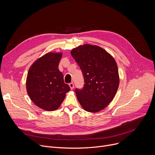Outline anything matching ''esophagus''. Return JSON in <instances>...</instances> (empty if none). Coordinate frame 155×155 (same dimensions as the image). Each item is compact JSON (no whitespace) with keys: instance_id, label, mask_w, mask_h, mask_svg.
<instances>
[{"instance_id":"34e87169","label":"esophagus","mask_w":155,"mask_h":155,"mask_svg":"<svg viewBox=\"0 0 155 155\" xmlns=\"http://www.w3.org/2000/svg\"><path fill=\"white\" fill-rule=\"evenodd\" d=\"M69 86H70V88H71V90H72V89L74 88V84H73V82L70 83V84H69Z\"/></svg>"}]
</instances>
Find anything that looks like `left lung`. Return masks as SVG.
<instances>
[{
    "mask_svg": "<svg viewBox=\"0 0 155 155\" xmlns=\"http://www.w3.org/2000/svg\"><path fill=\"white\" fill-rule=\"evenodd\" d=\"M71 54L84 78V88L75 89L78 102L87 112L103 110L114 98L119 87L116 60L101 47L88 44L73 48Z\"/></svg>",
    "mask_w": 155,
    "mask_h": 155,
    "instance_id": "1",
    "label": "left lung"
}]
</instances>
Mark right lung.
<instances>
[{
	"label": "right lung",
	"instance_id": "right-lung-1",
	"mask_svg": "<svg viewBox=\"0 0 155 155\" xmlns=\"http://www.w3.org/2000/svg\"><path fill=\"white\" fill-rule=\"evenodd\" d=\"M62 53L50 52L40 57L29 69L26 90L31 100L47 111L58 109L70 88L58 69Z\"/></svg>",
	"mask_w": 155,
	"mask_h": 155
}]
</instances>
